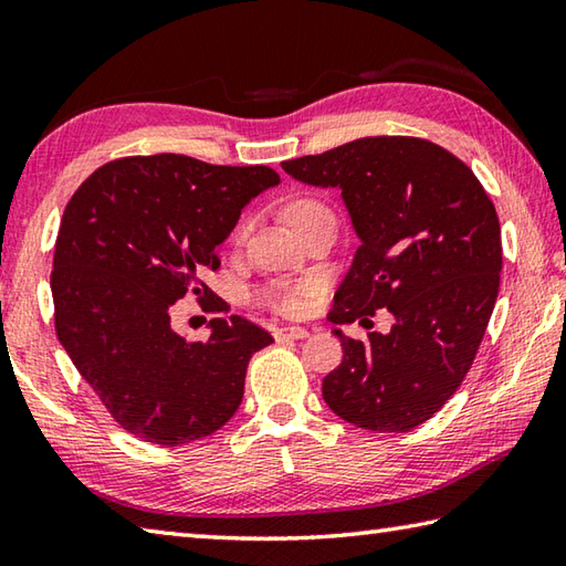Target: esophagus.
I'll return each instance as SVG.
<instances>
[{
    "instance_id": "esophagus-1",
    "label": "esophagus",
    "mask_w": 566,
    "mask_h": 566,
    "mask_svg": "<svg viewBox=\"0 0 566 566\" xmlns=\"http://www.w3.org/2000/svg\"><path fill=\"white\" fill-rule=\"evenodd\" d=\"M308 336V331L302 326H284L274 331V340H302Z\"/></svg>"
}]
</instances>
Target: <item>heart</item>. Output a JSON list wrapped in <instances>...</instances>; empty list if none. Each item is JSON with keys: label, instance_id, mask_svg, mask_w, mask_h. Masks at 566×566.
Segmentation results:
<instances>
[{"label": "heart", "instance_id": "1", "mask_svg": "<svg viewBox=\"0 0 566 566\" xmlns=\"http://www.w3.org/2000/svg\"><path fill=\"white\" fill-rule=\"evenodd\" d=\"M331 213L328 206H324L321 201H316V198H302V201L292 203L290 208H286V220H290L292 228L302 223V220H308L314 216H326ZM314 286L312 284H298L294 286V290H282V286H272V290H268L262 294V302L268 304L270 308H274V312L280 314H294L298 306H302L304 296L312 294Z\"/></svg>", "mask_w": 566, "mask_h": 566}]
</instances>
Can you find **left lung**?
I'll use <instances>...</instances> for the list:
<instances>
[{"label":"left lung","mask_w":566,"mask_h":566,"mask_svg":"<svg viewBox=\"0 0 566 566\" xmlns=\"http://www.w3.org/2000/svg\"><path fill=\"white\" fill-rule=\"evenodd\" d=\"M292 179L338 188L360 238L334 296V324L392 314L390 334L340 338L321 390L334 412L370 431L434 417L471 370L501 286L495 206L461 159L417 137H363L282 161Z\"/></svg>","instance_id":"obj_1"}]
</instances>
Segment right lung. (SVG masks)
Masks as SVG:
<instances>
[{
  "mask_svg": "<svg viewBox=\"0 0 566 566\" xmlns=\"http://www.w3.org/2000/svg\"><path fill=\"white\" fill-rule=\"evenodd\" d=\"M276 184L270 166L154 154L99 166L65 206L51 272L55 334L129 434L181 447L238 412L248 363L274 338L232 314L188 343L169 312L186 292L210 296L198 276L218 270L216 248L242 208Z\"/></svg>",
  "mask_w": 566,
  "mask_h": 566,
  "instance_id": "right-lung-1",
  "label": "right lung"
}]
</instances>
